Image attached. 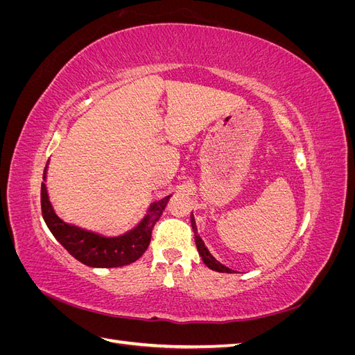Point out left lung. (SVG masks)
<instances>
[{"instance_id": "obj_1", "label": "left lung", "mask_w": 355, "mask_h": 355, "mask_svg": "<svg viewBox=\"0 0 355 355\" xmlns=\"http://www.w3.org/2000/svg\"><path fill=\"white\" fill-rule=\"evenodd\" d=\"M191 225H192V230H194V234H196V244H197V250H198V253H200V256H201L202 262L206 263V265L210 268V270H213V271H218V272H228V274L234 272L232 270H230L228 266H225V265H222L220 262H218L216 259H214V257L210 254V252L207 250V247L204 245L202 240L200 239V235L197 234V225H196L194 214H191Z\"/></svg>"}]
</instances>
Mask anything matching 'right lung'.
Masks as SVG:
<instances>
[{
    "instance_id": "1",
    "label": "right lung",
    "mask_w": 355,
    "mask_h": 355,
    "mask_svg": "<svg viewBox=\"0 0 355 355\" xmlns=\"http://www.w3.org/2000/svg\"><path fill=\"white\" fill-rule=\"evenodd\" d=\"M46 170L42 179L46 180ZM171 196L153 202L145 218L136 228L120 237H102L99 234L81 230L63 222L53 210L46 184H41L42 218L55 239L81 263L93 268H116L137 261L151 243L153 228L159 219Z\"/></svg>"
}]
</instances>
